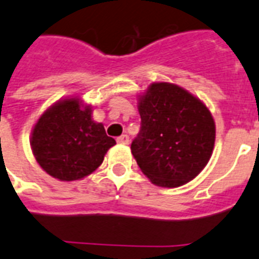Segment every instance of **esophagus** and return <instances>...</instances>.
I'll list each match as a JSON object with an SVG mask.
<instances>
[{
	"label": "esophagus",
	"mask_w": 259,
	"mask_h": 259,
	"mask_svg": "<svg viewBox=\"0 0 259 259\" xmlns=\"http://www.w3.org/2000/svg\"><path fill=\"white\" fill-rule=\"evenodd\" d=\"M117 142H118V144H123V145L129 144V136H127V134H122V136H119L118 138H117Z\"/></svg>",
	"instance_id": "obj_1"
}]
</instances>
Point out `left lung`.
I'll return each instance as SVG.
<instances>
[{
    "label": "left lung",
    "mask_w": 259,
    "mask_h": 259,
    "mask_svg": "<svg viewBox=\"0 0 259 259\" xmlns=\"http://www.w3.org/2000/svg\"><path fill=\"white\" fill-rule=\"evenodd\" d=\"M141 129L132 153L153 184L177 188L209 162L215 125L205 105L177 85L153 83L140 98Z\"/></svg>",
    "instance_id": "obj_1"
}]
</instances>
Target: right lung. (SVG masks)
<instances>
[{
  "label": "right lung",
  "mask_w": 259,
  "mask_h": 259,
  "mask_svg": "<svg viewBox=\"0 0 259 259\" xmlns=\"http://www.w3.org/2000/svg\"><path fill=\"white\" fill-rule=\"evenodd\" d=\"M115 141L104 126L92 121V108L78 100L61 101L41 115L31 134L37 162L52 177L75 181L89 176L102 163Z\"/></svg>",
  "instance_id": "1"
}]
</instances>
